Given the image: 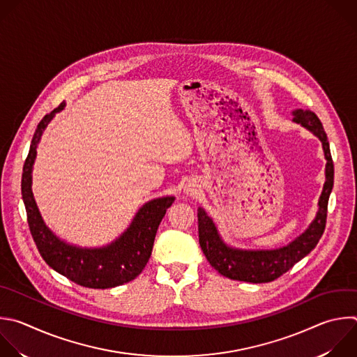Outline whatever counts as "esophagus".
<instances>
[{
  "label": "esophagus",
  "mask_w": 357,
  "mask_h": 357,
  "mask_svg": "<svg viewBox=\"0 0 357 357\" xmlns=\"http://www.w3.org/2000/svg\"><path fill=\"white\" fill-rule=\"evenodd\" d=\"M195 192H196V189H195L193 185L189 183V185L185 186V193H186V195H190V196H192V195H195Z\"/></svg>",
  "instance_id": "obj_1"
}]
</instances>
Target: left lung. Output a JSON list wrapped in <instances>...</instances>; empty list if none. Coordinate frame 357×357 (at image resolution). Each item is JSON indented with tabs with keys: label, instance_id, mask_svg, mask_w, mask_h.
<instances>
[{
	"label": "left lung",
	"instance_id": "obj_1",
	"mask_svg": "<svg viewBox=\"0 0 357 357\" xmlns=\"http://www.w3.org/2000/svg\"><path fill=\"white\" fill-rule=\"evenodd\" d=\"M293 122L301 125L317 136L326 160L325 183L318 200V211L308 228L286 247L276 250H238L228 247L217 231L215 224L204 208H197L199 244L208 264L222 276L250 283H268L290 271L298 261L307 257L318 244L324 234L328 211V200L333 186V162L326 133L318 116L311 110L297 109L293 112Z\"/></svg>",
	"mask_w": 357,
	"mask_h": 357
}]
</instances>
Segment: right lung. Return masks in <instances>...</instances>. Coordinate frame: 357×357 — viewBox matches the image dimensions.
I'll use <instances>...</instances> for the list:
<instances>
[{
  "mask_svg": "<svg viewBox=\"0 0 357 357\" xmlns=\"http://www.w3.org/2000/svg\"><path fill=\"white\" fill-rule=\"evenodd\" d=\"M60 103L46 114L33 135L22 172V199L33 241L45 262L71 282L89 289H110L132 282L146 268L161 220L174 203V196L154 199L140 207L129 228L112 244L102 248H81L60 240L45 224L32 193V169L40 137Z\"/></svg>",
  "mask_w": 357,
  "mask_h": 357,
  "instance_id": "obj_1",
  "label": "right lung"
}]
</instances>
